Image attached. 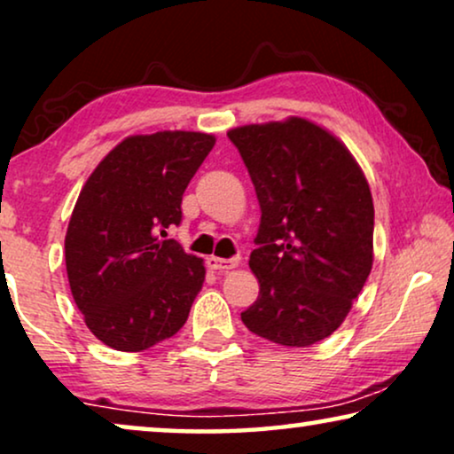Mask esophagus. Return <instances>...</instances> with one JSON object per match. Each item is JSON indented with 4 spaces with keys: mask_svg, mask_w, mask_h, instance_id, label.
<instances>
[{
    "mask_svg": "<svg viewBox=\"0 0 454 454\" xmlns=\"http://www.w3.org/2000/svg\"><path fill=\"white\" fill-rule=\"evenodd\" d=\"M207 264H208L210 270H215V272H225V270L235 269V266L239 264V258H229V260H225V258L210 256V258H207Z\"/></svg>",
    "mask_w": 454,
    "mask_h": 454,
    "instance_id": "1",
    "label": "esophagus"
}]
</instances>
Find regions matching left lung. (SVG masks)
Instances as JSON below:
<instances>
[{"label":"left lung","instance_id":"left-lung-1","mask_svg":"<svg viewBox=\"0 0 454 454\" xmlns=\"http://www.w3.org/2000/svg\"><path fill=\"white\" fill-rule=\"evenodd\" d=\"M227 136L262 210L250 254L260 294L241 322L285 347L318 343L343 325L374 262L368 179L337 136L303 117Z\"/></svg>","mask_w":454,"mask_h":454}]
</instances>
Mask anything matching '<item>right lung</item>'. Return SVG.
Here are the masks:
<instances>
[{"label": "right lung", "mask_w": 454, "mask_h": 454, "mask_svg": "<svg viewBox=\"0 0 454 454\" xmlns=\"http://www.w3.org/2000/svg\"><path fill=\"white\" fill-rule=\"evenodd\" d=\"M215 136L184 129L128 136L86 179L66 233L74 301L98 340L145 351L188 320L204 283L200 258L167 229Z\"/></svg>", "instance_id": "add662e5"}]
</instances>
